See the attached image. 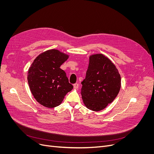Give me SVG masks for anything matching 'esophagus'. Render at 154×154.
<instances>
[{
  "mask_svg": "<svg viewBox=\"0 0 154 154\" xmlns=\"http://www.w3.org/2000/svg\"><path fill=\"white\" fill-rule=\"evenodd\" d=\"M79 87V84H74V88H75V89H77V88Z\"/></svg>",
  "mask_w": 154,
  "mask_h": 154,
  "instance_id": "34e87169",
  "label": "esophagus"
}]
</instances>
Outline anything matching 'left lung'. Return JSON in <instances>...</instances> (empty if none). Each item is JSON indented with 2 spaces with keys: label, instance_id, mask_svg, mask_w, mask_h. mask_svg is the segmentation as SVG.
I'll return each instance as SVG.
<instances>
[{
  "label": "left lung",
  "instance_id": "8db88e82",
  "mask_svg": "<svg viewBox=\"0 0 154 154\" xmlns=\"http://www.w3.org/2000/svg\"><path fill=\"white\" fill-rule=\"evenodd\" d=\"M82 99L85 106L92 111H100L117 96L121 87L118 69L102 54L89 56L85 79L81 82Z\"/></svg>",
  "mask_w": 154,
  "mask_h": 154
}]
</instances>
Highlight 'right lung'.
Instances as JSON below:
<instances>
[{"instance_id":"obj_1","label":"right lung","mask_w":154,"mask_h":154,"mask_svg":"<svg viewBox=\"0 0 154 154\" xmlns=\"http://www.w3.org/2000/svg\"><path fill=\"white\" fill-rule=\"evenodd\" d=\"M69 57L57 49L40 54L31 64L27 80L32 94L42 106L54 108L59 106L73 88L66 74L60 67Z\"/></svg>"}]
</instances>
